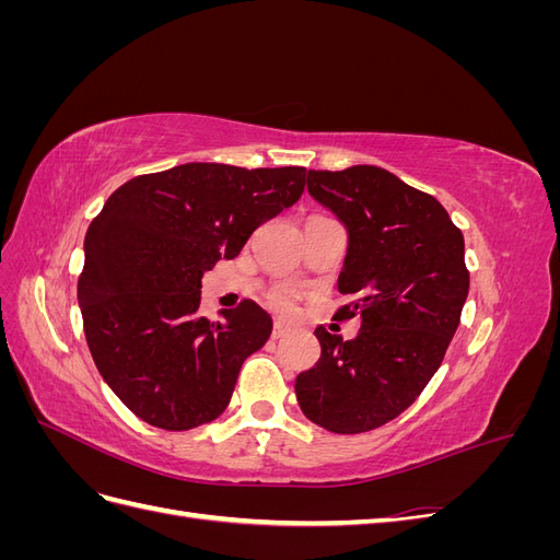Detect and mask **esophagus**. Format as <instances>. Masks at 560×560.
Masks as SVG:
<instances>
[{
  "label": "esophagus",
  "instance_id": "1",
  "mask_svg": "<svg viewBox=\"0 0 560 560\" xmlns=\"http://www.w3.org/2000/svg\"><path fill=\"white\" fill-rule=\"evenodd\" d=\"M287 334H290V327L282 325V322H276V325H273V338H276V341H278V338H284Z\"/></svg>",
  "mask_w": 560,
  "mask_h": 560
}]
</instances>
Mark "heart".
I'll use <instances>...</instances> for the list:
<instances>
[{"instance_id": "b5f03b06", "label": "heart", "mask_w": 560, "mask_h": 560, "mask_svg": "<svg viewBox=\"0 0 560 560\" xmlns=\"http://www.w3.org/2000/svg\"><path fill=\"white\" fill-rule=\"evenodd\" d=\"M294 301H296L294 292L287 290V287H278V290L268 294V303L280 313H290L294 308Z\"/></svg>"}]
</instances>
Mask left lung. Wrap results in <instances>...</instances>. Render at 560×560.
Segmentation results:
<instances>
[{"label":"left lung","mask_w":560,"mask_h":560,"mask_svg":"<svg viewBox=\"0 0 560 560\" xmlns=\"http://www.w3.org/2000/svg\"><path fill=\"white\" fill-rule=\"evenodd\" d=\"M308 194L348 231L338 292L352 341L317 327L322 354L296 376L301 411L336 434L376 430L409 409L442 364L469 292L465 238L442 202L376 165L308 171Z\"/></svg>","instance_id":"left-lung-1"}]
</instances>
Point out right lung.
I'll return each mask as SVG.
<instances>
[{"instance_id":"1","label":"right lung","mask_w":560,"mask_h":560,"mask_svg":"<svg viewBox=\"0 0 560 560\" xmlns=\"http://www.w3.org/2000/svg\"><path fill=\"white\" fill-rule=\"evenodd\" d=\"M306 167L184 163L107 198L83 241L79 306L100 376L128 409L184 432L224 413L241 366L273 329L254 301L200 317V278L292 208Z\"/></svg>"}]
</instances>
